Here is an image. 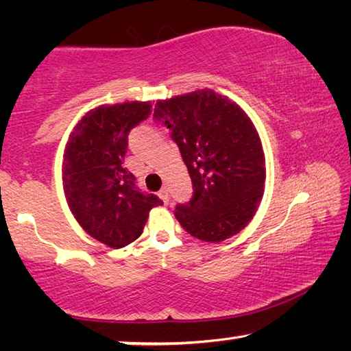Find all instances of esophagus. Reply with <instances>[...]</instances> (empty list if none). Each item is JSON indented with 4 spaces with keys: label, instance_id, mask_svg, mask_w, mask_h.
<instances>
[{
    "label": "esophagus",
    "instance_id": "esophagus-1",
    "mask_svg": "<svg viewBox=\"0 0 351 351\" xmlns=\"http://www.w3.org/2000/svg\"><path fill=\"white\" fill-rule=\"evenodd\" d=\"M158 197L159 198H161L162 201H164V203H169V192H167V189H161V190H159V193H158Z\"/></svg>",
    "mask_w": 351,
    "mask_h": 351
}]
</instances>
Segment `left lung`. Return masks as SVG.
Listing matches in <instances>:
<instances>
[{"label":"left lung","mask_w":351,"mask_h":351,"mask_svg":"<svg viewBox=\"0 0 351 351\" xmlns=\"http://www.w3.org/2000/svg\"><path fill=\"white\" fill-rule=\"evenodd\" d=\"M153 117L171 132L193 184V197L175 217L186 232L207 243L239 234L265 192L260 136L239 105L213 90L158 100Z\"/></svg>","instance_id":"obj_1"}]
</instances>
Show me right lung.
<instances>
[{"instance_id": "right-lung-1", "label": "right lung", "mask_w": 351, "mask_h": 351, "mask_svg": "<svg viewBox=\"0 0 351 351\" xmlns=\"http://www.w3.org/2000/svg\"><path fill=\"white\" fill-rule=\"evenodd\" d=\"M152 102L100 105L83 116L64 147V197L77 223L93 239L121 249L139 239L148 212L161 206L141 192L123 167L128 133L150 116Z\"/></svg>"}]
</instances>
